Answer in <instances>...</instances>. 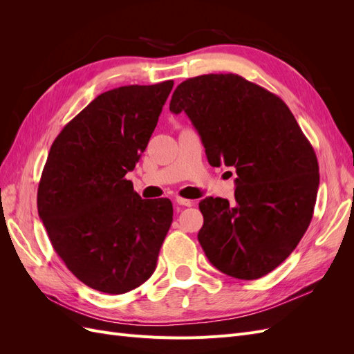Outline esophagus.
<instances>
[{"label":"esophagus","mask_w":354,"mask_h":354,"mask_svg":"<svg viewBox=\"0 0 354 354\" xmlns=\"http://www.w3.org/2000/svg\"><path fill=\"white\" fill-rule=\"evenodd\" d=\"M176 202H177V205H183V207H194L195 205V201H189L185 198H177Z\"/></svg>","instance_id":"esophagus-1"}]
</instances>
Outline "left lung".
<instances>
[{"instance_id":"8db88e82","label":"left lung","mask_w":354,"mask_h":354,"mask_svg":"<svg viewBox=\"0 0 354 354\" xmlns=\"http://www.w3.org/2000/svg\"><path fill=\"white\" fill-rule=\"evenodd\" d=\"M169 111L190 118L212 167L236 168L234 205L211 196L199 202L207 259L236 279L270 273L304 236L319 187L316 153L292 112L236 73L183 81Z\"/></svg>"}]
</instances>
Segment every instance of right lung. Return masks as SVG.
I'll return each instance as SVG.
<instances>
[{
    "label": "right lung",
    "instance_id": "obj_1",
    "mask_svg": "<svg viewBox=\"0 0 354 354\" xmlns=\"http://www.w3.org/2000/svg\"><path fill=\"white\" fill-rule=\"evenodd\" d=\"M174 81L102 93L53 142L37 205L68 269L95 291L146 282L173 223L167 198L142 199L125 178L149 143Z\"/></svg>",
    "mask_w": 354,
    "mask_h": 354
}]
</instances>
